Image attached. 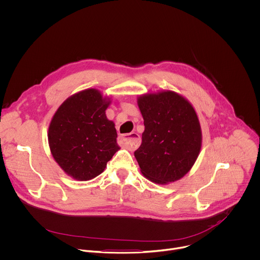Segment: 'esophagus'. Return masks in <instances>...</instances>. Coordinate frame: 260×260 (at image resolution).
<instances>
[{"label": "esophagus", "instance_id": "esophagus-1", "mask_svg": "<svg viewBox=\"0 0 260 260\" xmlns=\"http://www.w3.org/2000/svg\"><path fill=\"white\" fill-rule=\"evenodd\" d=\"M122 141L127 146V148L132 151L136 150L141 143L140 136L137 133H131L128 135H125V137L122 138Z\"/></svg>", "mask_w": 260, "mask_h": 260}]
</instances>
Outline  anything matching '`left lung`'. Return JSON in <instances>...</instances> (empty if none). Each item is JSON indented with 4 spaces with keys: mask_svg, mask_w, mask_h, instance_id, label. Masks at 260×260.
I'll return each instance as SVG.
<instances>
[{
    "mask_svg": "<svg viewBox=\"0 0 260 260\" xmlns=\"http://www.w3.org/2000/svg\"><path fill=\"white\" fill-rule=\"evenodd\" d=\"M144 118L142 144L135 152L141 172L152 182L166 184L182 178L202 148V128L192 105L173 91L138 98Z\"/></svg>",
    "mask_w": 260,
    "mask_h": 260,
    "instance_id": "obj_1",
    "label": "left lung"
}]
</instances>
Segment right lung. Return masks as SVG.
Listing matches in <instances>:
<instances>
[{
    "label": "right lung",
    "mask_w": 260,
    "mask_h": 260,
    "mask_svg": "<svg viewBox=\"0 0 260 260\" xmlns=\"http://www.w3.org/2000/svg\"><path fill=\"white\" fill-rule=\"evenodd\" d=\"M110 104L96 89L69 97L54 113L48 127L53 159L71 177L87 181L101 174L119 150L114 122L105 110Z\"/></svg>",
    "instance_id": "1"
}]
</instances>
